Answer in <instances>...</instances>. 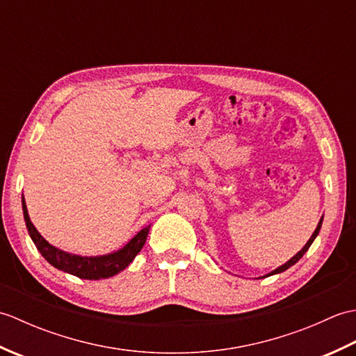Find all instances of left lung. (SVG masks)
Here are the masks:
<instances>
[{
  "label": "left lung",
  "mask_w": 356,
  "mask_h": 356,
  "mask_svg": "<svg viewBox=\"0 0 356 356\" xmlns=\"http://www.w3.org/2000/svg\"><path fill=\"white\" fill-rule=\"evenodd\" d=\"M321 223H323V217H321V220H320V223H318V226H316V229H315V232L312 234V237L311 238H309V241H307V243L305 245V248L303 249H301V251L297 254V255H293L292 257V259L289 260V261H287V263H284L283 264V266H280L278 269H275L274 272H270V274L269 275H274V274H280V272H283V270H286V269H289L291 266H292V264H295V263H297L300 259H301V257H303L305 254H306V251H307V249L309 248H311V245L314 243V240H315V237L316 236H318V232H320V229H321Z\"/></svg>",
  "instance_id": "obj_1"
}]
</instances>
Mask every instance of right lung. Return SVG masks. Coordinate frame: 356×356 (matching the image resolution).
Returning <instances> with one entry per match:
<instances>
[{"mask_svg":"<svg viewBox=\"0 0 356 356\" xmlns=\"http://www.w3.org/2000/svg\"><path fill=\"white\" fill-rule=\"evenodd\" d=\"M22 211H24V220L27 231L32 237L33 243L41 255L47 260L51 266L56 269H61L64 272H69L72 275H76L84 280H99V278H108L119 274L124 270L128 264H130L134 257L140 252L142 246L145 245V240L148 236L149 226L139 231L136 236L128 241V243L118 252H113L102 257H81V255H72L64 251H59L58 248L51 246L47 240H45L40 232L36 231L33 223L30 222L26 202L22 199Z\"/></svg>","mask_w":356,"mask_h":356,"instance_id":"obj_1","label":"right lung"}]
</instances>
